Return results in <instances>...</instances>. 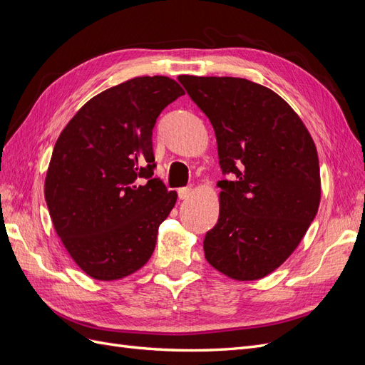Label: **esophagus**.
<instances>
[{
	"instance_id": "1",
	"label": "esophagus",
	"mask_w": 365,
	"mask_h": 365,
	"mask_svg": "<svg viewBox=\"0 0 365 365\" xmlns=\"http://www.w3.org/2000/svg\"><path fill=\"white\" fill-rule=\"evenodd\" d=\"M193 193V189L192 187H182V189L178 190V196L180 200H187V197H190Z\"/></svg>"
}]
</instances>
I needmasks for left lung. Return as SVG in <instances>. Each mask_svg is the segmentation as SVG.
<instances>
[{
    "label": "left lung",
    "mask_w": 365,
    "mask_h": 365,
    "mask_svg": "<svg viewBox=\"0 0 365 365\" xmlns=\"http://www.w3.org/2000/svg\"><path fill=\"white\" fill-rule=\"evenodd\" d=\"M213 125L219 219L204 239L207 262L227 277H267L288 259L314 220L322 180L315 143L294 109L269 88L240 77L180 76Z\"/></svg>",
    "instance_id": "1"
}]
</instances>
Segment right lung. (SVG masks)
<instances>
[{"instance_id": "1", "label": "right lung", "mask_w": 365, "mask_h": 365, "mask_svg": "<svg viewBox=\"0 0 365 365\" xmlns=\"http://www.w3.org/2000/svg\"><path fill=\"white\" fill-rule=\"evenodd\" d=\"M182 94L170 77H134L88 101L54 145L43 184L51 222L96 280L128 277L155 250L178 195L152 178V129Z\"/></svg>"}]
</instances>
